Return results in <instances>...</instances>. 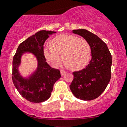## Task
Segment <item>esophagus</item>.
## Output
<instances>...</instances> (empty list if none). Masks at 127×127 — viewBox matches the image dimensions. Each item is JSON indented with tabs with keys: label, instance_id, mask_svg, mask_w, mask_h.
<instances>
[{
	"label": "esophagus",
	"instance_id": "esophagus-1",
	"mask_svg": "<svg viewBox=\"0 0 127 127\" xmlns=\"http://www.w3.org/2000/svg\"><path fill=\"white\" fill-rule=\"evenodd\" d=\"M66 72L65 70H61V74L62 76L66 74Z\"/></svg>",
	"mask_w": 127,
	"mask_h": 127
}]
</instances>
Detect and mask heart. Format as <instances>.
<instances>
[{"mask_svg":"<svg viewBox=\"0 0 127 127\" xmlns=\"http://www.w3.org/2000/svg\"><path fill=\"white\" fill-rule=\"evenodd\" d=\"M44 55L53 66L61 63L63 57L68 67L81 69L87 65L91 56L89 43L84 39L71 35H61L44 47Z\"/></svg>","mask_w":127,"mask_h":127,"instance_id":"obj_1","label":"heart"}]
</instances>
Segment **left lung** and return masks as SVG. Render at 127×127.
Wrapping results in <instances>:
<instances>
[{
	"label": "left lung",
	"mask_w": 127,
	"mask_h": 127,
	"mask_svg": "<svg viewBox=\"0 0 127 127\" xmlns=\"http://www.w3.org/2000/svg\"><path fill=\"white\" fill-rule=\"evenodd\" d=\"M72 32L84 37L88 43L92 59L86 68L73 72L74 78L70 88L76 97L92 100L103 92L110 81L111 55L105 43L96 35L84 29L74 30Z\"/></svg>",
	"instance_id": "left-lung-1"
}]
</instances>
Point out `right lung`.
I'll return each mask as SVG.
<instances>
[{
  "instance_id": "obj_1",
  "label": "right lung",
  "mask_w": 127,
  "mask_h": 127,
  "mask_svg": "<svg viewBox=\"0 0 127 127\" xmlns=\"http://www.w3.org/2000/svg\"><path fill=\"white\" fill-rule=\"evenodd\" d=\"M55 32L41 30L21 43L13 57L12 81L23 97L32 103H41L49 98L54 84L61 75L59 69L53 68L46 62L43 45L49 35ZM32 52L36 56L38 67L29 79H24L17 70L21 55L24 52Z\"/></svg>"
}]
</instances>
